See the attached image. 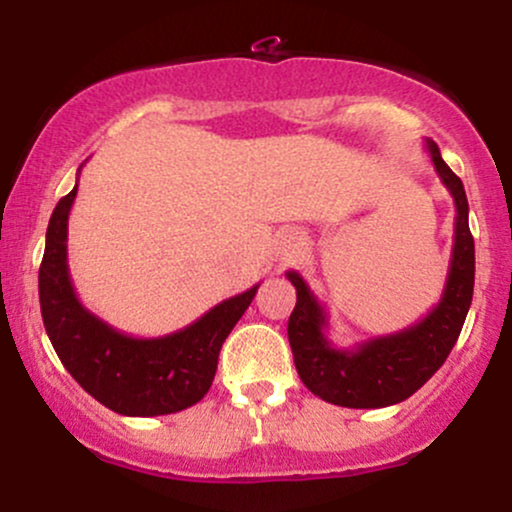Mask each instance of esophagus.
Listing matches in <instances>:
<instances>
[{
	"label": "esophagus",
	"mask_w": 512,
	"mask_h": 512,
	"mask_svg": "<svg viewBox=\"0 0 512 512\" xmlns=\"http://www.w3.org/2000/svg\"><path fill=\"white\" fill-rule=\"evenodd\" d=\"M301 245H303V238L298 236V233H284V236L279 238L281 260H293V257L298 255V250H301Z\"/></svg>",
	"instance_id": "obj_1"
}]
</instances>
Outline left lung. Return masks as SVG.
<instances>
[{
    "mask_svg": "<svg viewBox=\"0 0 512 512\" xmlns=\"http://www.w3.org/2000/svg\"><path fill=\"white\" fill-rule=\"evenodd\" d=\"M440 182L455 202V236L443 296L428 313L404 330L370 337L354 346H334L327 337L330 317L308 281L286 272L296 286V308L289 317V342L298 375L313 395L337 407L380 409L404 402L428 383L460 337L474 293V238L469 233V204L462 180L426 139Z\"/></svg>",
    "mask_w": 512,
    "mask_h": 512,
    "instance_id": "8db88e82",
    "label": "left lung"
}]
</instances>
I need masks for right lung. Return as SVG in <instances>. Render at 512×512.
<instances>
[{
    "label": "right lung",
    "instance_id": "right-lung-1",
    "mask_svg": "<svg viewBox=\"0 0 512 512\" xmlns=\"http://www.w3.org/2000/svg\"><path fill=\"white\" fill-rule=\"evenodd\" d=\"M76 190L79 178L52 211L38 272L40 313L62 366L88 395L122 416H163L192 407L209 392L221 344L260 284L163 337H132L115 330L79 301L69 276L67 233Z\"/></svg>",
    "mask_w": 512,
    "mask_h": 512
}]
</instances>
